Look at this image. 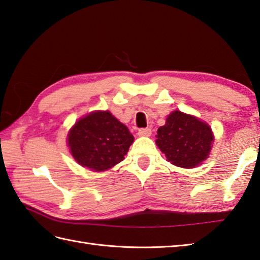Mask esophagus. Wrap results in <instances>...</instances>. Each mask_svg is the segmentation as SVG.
Segmentation results:
<instances>
[{
    "instance_id": "1",
    "label": "esophagus",
    "mask_w": 260,
    "mask_h": 260,
    "mask_svg": "<svg viewBox=\"0 0 260 260\" xmlns=\"http://www.w3.org/2000/svg\"><path fill=\"white\" fill-rule=\"evenodd\" d=\"M151 133V128H141L137 134H139V136H150Z\"/></svg>"
}]
</instances>
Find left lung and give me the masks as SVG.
Wrapping results in <instances>:
<instances>
[{
  "label": "left lung",
  "mask_w": 260,
  "mask_h": 260,
  "mask_svg": "<svg viewBox=\"0 0 260 260\" xmlns=\"http://www.w3.org/2000/svg\"><path fill=\"white\" fill-rule=\"evenodd\" d=\"M213 142L210 125L195 116L175 110L157 129L155 143L172 165L190 169L207 159Z\"/></svg>",
  "instance_id": "1"
}]
</instances>
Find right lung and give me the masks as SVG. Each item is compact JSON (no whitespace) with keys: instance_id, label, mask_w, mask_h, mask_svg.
<instances>
[{"instance_id":"obj_1","label":"right lung","mask_w":260,"mask_h":260,"mask_svg":"<svg viewBox=\"0 0 260 260\" xmlns=\"http://www.w3.org/2000/svg\"><path fill=\"white\" fill-rule=\"evenodd\" d=\"M134 136L107 111H92L80 118L68 135L71 154L80 166L106 171L125 159Z\"/></svg>"}]
</instances>
